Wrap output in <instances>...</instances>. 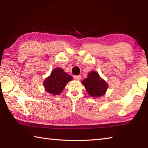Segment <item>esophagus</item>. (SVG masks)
<instances>
[{
	"mask_svg": "<svg viewBox=\"0 0 148 148\" xmlns=\"http://www.w3.org/2000/svg\"><path fill=\"white\" fill-rule=\"evenodd\" d=\"M74 78L76 80H80L82 79V76H74Z\"/></svg>",
	"mask_w": 148,
	"mask_h": 148,
	"instance_id": "obj_1",
	"label": "esophagus"
}]
</instances>
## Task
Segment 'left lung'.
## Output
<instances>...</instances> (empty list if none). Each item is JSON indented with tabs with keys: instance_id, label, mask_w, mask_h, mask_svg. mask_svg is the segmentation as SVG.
Returning <instances> with one entry per match:
<instances>
[{
	"instance_id": "8db88e82",
	"label": "left lung",
	"mask_w": 148,
	"mask_h": 148,
	"mask_svg": "<svg viewBox=\"0 0 148 148\" xmlns=\"http://www.w3.org/2000/svg\"><path fill=\"white\" fill-rule=\"evenodd\" d=\"M88 93L93 97H101L104 95L108 85L104 79L99 76L97 72H89L86 79L82 81Z\"/></svg>"
}]
</instances>
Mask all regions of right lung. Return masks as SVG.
<instances>
[{
    "mask_svg": "<svg viewBox=\"0 0 148 148\" xmlns=\"http://www.w3.org/2000/svg\"><path fill=\"white\" fill-rule=\"evenodd\" d=\"M72 77L63 70L60 68L54 69L51 72V75L45 79L44 86L47 92L52 95H59L62 91L69 81Z\"/></svg>",
    "mask_w": 148,
    "mask_h": 148,
    "instance_id": "1",
    "label": "right lung"
}]
</instances>
